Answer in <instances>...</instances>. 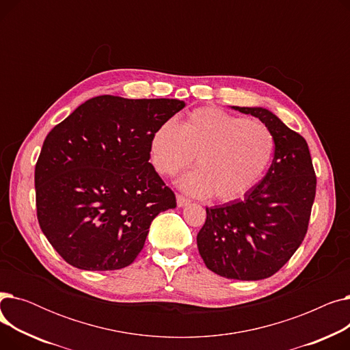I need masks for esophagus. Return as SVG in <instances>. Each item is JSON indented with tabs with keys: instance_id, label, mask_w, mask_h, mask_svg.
Returning <instances> with one entry per match:
<instances>
[{
	"instance_id": "1",
	"label": "esophagus",
	"mask_w": 350,
	"mask_h": 350,
	"mask_svg": "<svg viewBox=\"0 0 350 350\" xmlns=\"http://www.w3.org/2000/svg\"><path fill=\"white\" fill-rule=\"evenodd\" d=\"M176 198H177V206L178 207H186L187 204H190V200L187 197H185V196L177 194Z\"/></svg>"
}]
</instances>
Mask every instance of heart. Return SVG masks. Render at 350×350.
I'll list each match as a JSON object with an SVG mask.
<instances>
[{
	"mask_svg": "<svg viewBox=\"0 0 350 350\" xmlns=\"http://www.w3.org/2000/svg\"><path fill=\"white\" fill-rule=\"evenodd\" d=\"M275 153V137L258 122L201 107L181 124L164 122L152 137L154 167L167 176L187 169L197 156V170L178 180L191 196L223 203L248 194L264 177Z\"/></svg>",
	"mask_w": 350,
	"mask_h": 350,
	"instance_id": "heart-1",
	"label": "heart"
}]
</instances>
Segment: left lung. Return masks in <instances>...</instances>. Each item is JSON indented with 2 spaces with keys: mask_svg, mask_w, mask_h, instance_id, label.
<instances>
[{
  "mask_svg": "<svg viewBox=\"0 0 350 350\" xmlns=\"http://www.w3.org/2000/svg\"><path fill=\"white\" fill-rule=\"evenodd\" d=\"M258 118L275 137L264 178L243 200L206 208L197 234L206 267L240 281L269 278L302 244L317 193V176L306 140L264 107L232 106Z\"/></svg>",
  "mask_w": 350,
  "mask_h": 350,
  "instance_id": "obj_1",
  "label": "left lung"
}]
</instances>
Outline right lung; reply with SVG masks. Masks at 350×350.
<instances>
[{"instance_id": "1", "label": "right lung", "mask_w": 350, "mask_h": 350, "mask_svg": "<svg viewBox=\"0 0 350 350\" xmlns=\"http://www.w3.org/2000/svg\"><path fill=\"white\" fill-rule=\"evenodd\" d=\"M185 106L102 95L48 133L35 165L36 217L68 264L85 271L131 265L154 217L176 207L149 159L154 132Z\"/></svg>"}]
</instances>
